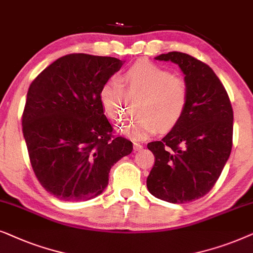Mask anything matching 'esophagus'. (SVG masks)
I'll use <instances>...</instances> for the list:
<instances>
[{"mask_svg":"<svg viewBox=\"0 0 253 253\" xmlns=\"http://www.w3.org/2000/svg\"><path fill=\"white\" fill-rule=\"evenodd\" d=\"M143 146L141 143H137V142H134L133 143V149L134 151H140L141 149H142Z\"/></svg>","mask_w":253,"mask_h":253,"instance_id":"1","label":"esophagus"}]
</instances>
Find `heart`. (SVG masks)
<instances>
[{
	"label": "heart",
	"instance_id": "heart-1",
	"mask_svg": "<svg viewBox=\"0 0 253 253\" xmlns=\"http://www.w3.org/2000/svg\"><path fill=\"white\" fill-rule=\"evenodd\" d=\"M99 99L111 120L120 123L126 118L130 102L136 103L139 117L121 125L118 130L133 140H143L156 133L158 127L167 130L176 126L188 103V87L180 77L150 62H137L120 81L103 84Z\"/></svg>",
	"mask_w": 253,
	"mask_h": 253
}]
</instances>
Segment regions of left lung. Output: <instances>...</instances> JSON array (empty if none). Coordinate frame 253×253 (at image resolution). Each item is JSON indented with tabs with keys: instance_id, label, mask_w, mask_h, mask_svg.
<instances>
[{
	"instance_id": "1",
	"label": "left lung",
	"mask_w": 253,
	"mask_h": 253,
	"mask_svg": "<svg viewBox=\"0 0 253 253\" xmlns=\"http://www.w3.org/2000/svg\"><path fill=\"white\" fill-rule=\"evenodd\" d=\"M155 59L179 66L188 103L176 126L161 141L148 143L155 164L147 187L168 203H190L213 188L230 156L234 113L223 84L206 63L180 52Z\"/></svg>"
}]
</instances>
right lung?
Segmentation results:
<instances>
[{
    "instance_id": "1",
    "label": "right lung",
    "mask_w": 253,
    "mask_h": 253,
    "mask_svg": "<svg viewBox=\"0 0 253 253\" xmlns=\"http://www.w3.org/2000/svg\"><path fill=\"white\" fill-rule=\"evenodd\" d=\"M125 61L69 54L43 69L29 87L23 134L43 188L65 201L103 193L111 168L132 153L133 143L112 137L99 91Z\"/></svg>"
}]
</instances>
